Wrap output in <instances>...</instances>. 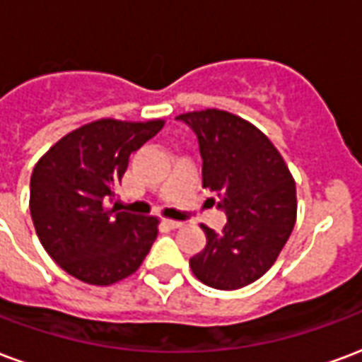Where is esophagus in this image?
I'll use <instances>...</instances> for the list:
<instances>
[{
	"mask_svg": "<svg viewBox=\"0 0 362 362\" xmlns=\"http://www.w3.org/2000/svg\"><path fill=\"white\" fill-rule=\"evenodd\" d=\"M163 224H165V226H167V228H170V230L182 228V226H184V222H180V221H170V218H167V221H163Z\"/></svg>",
	"mask_w": 362,
	"mask_h": 362,
	"instance_id": "esophagus-1",
	"label": "esophagus"
}]
</instances>
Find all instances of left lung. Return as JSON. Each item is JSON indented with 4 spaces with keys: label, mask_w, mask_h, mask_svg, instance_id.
I'll list each match as a JSON object with an SVG mask.
<instances>
[{
    "label": "left lung",
    "mask_w": 362,
    "mask_h": 362,
    "mask_svg": "<svg viewBox=\"0 0 362 362\" xmlns=\"http://www.w3.org/2000/svg\"><path fill=\"white\" fill-rule=\"evenodd\" d=\"M197 136L203 188L221 197L222 232L202 226L203 251L189 259L197 280L240 290L263 276L288 242L297 215L296 182L272 141L247 120L205 109L176 117Z\"/></svg>",
    "instance_id": "1"
}]
</instances>
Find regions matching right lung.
Segmentation results:
<instances>
[{"mask_svg":"<svg viewBox=\"0 0 362 362\" xmlns=\"http://www.w3.org/2000/svg\"><path fill=\"white\" fill-rule=\"evenodd\" d=\"M165 120L101 119L72 130L36 163L30 215L47 255L71 276L111 286L140 269L157 238L155 216L107 207L128 157Z\"/></svg>","mask_w":362,"mask_h":362,"instance_id":"obj_1","label":"right lung"}]
</instances>
